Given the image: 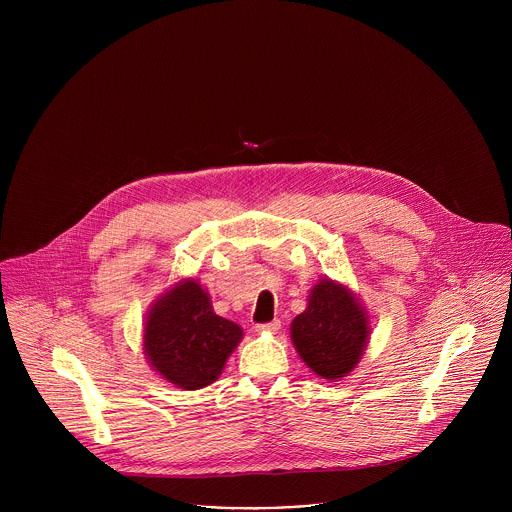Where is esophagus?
Wrapping results in <instances>:
<instances>
[{
	"instance_id": "1",
	"label": "esophagus",
	"mask_w": 512,
	"mask_h": 512,
	"mask_svg": "<svg viewBox=\"0 0 512 512\" xmlns=\"http://www.w3.org/2000/svg\"><path fill=\"white\" fill-rule=\"evenodd\" d=\"M279 326H281L279 320H271V322H267V324H257L255 330H257L259 334H275V332L279 330Z\"/></svg>"
}]
</instances>
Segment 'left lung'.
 <instances>
[{
  "label": "left lung",
  "instance_id": "1",
  "mask_svg": "<svg viewBox=\"0 0 512 512\" xmlns=\"http://www.w3.org/2000/svg\"><path fill=\"white\" fill-rule=\"evenodd\" d=\"M289 330L302 360L328 381L342 379L356 367L371 334L358 298L332 279H320L312 287L308 308L294 318Z\"/></svg>",
  "mask_w": 512,
  "mask_h": 512
}]
</instances>
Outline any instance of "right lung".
Returning a JSON list of instances; mask_svg holds the SVG:
<instances>
[{
  "instance_id": "1",
  "label": "right lung",
  "mask_w": 512,
  "mask_h": 512,
  "mask_svg": "<svg viewBox=\"0 0 512 512\" xmlns=\"http://www.w3.org/2000/svg\"><path fill=\"white\" fill-rule=\"evenodd\" d=\"M243 338L239 324L216 316L196 279H182L145 318L143 352L152 369L184 391L214 383Z\"/></svg>"
}]
</instances>
